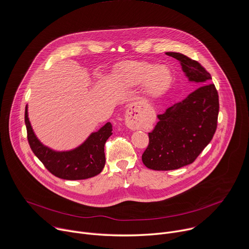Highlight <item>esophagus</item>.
Wrapping results in <instances>:
<instances>
[{"mask_svg":"<svg viewBox=\"0 0 249 249\" xmlns=\"http://www.w3.org/2000/svg\"><path fill=\"white\" fill-rule=\"evenodd\" d=\"M125 123L127 125V127L131 130H137L140 128V123L138 121V119L134 116H132L130 113H128L125 116Z\"/></svg>","mask_w":249,"mask_h":249,"instance_id":"esophagus-1","label":"esophagus"}]
</instances>
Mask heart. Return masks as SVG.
Listing matches in <instances>:
<instances>
[{
  "label": "heart",
  "instance_id": "heart-1",
  "mask_svg": "<svg viewBox=\"0 0 249 249\" xmlns=\"http://www.w3.org/2000/svg\"><path fill=\"white\" fill-rule=\"evenodd\" d=\"M171 80V72L167 67L144 61L129 62L122 71V81L127 87L144 84V92L151 97L161 95L169 87Z\"/></svg>",
  "mask_w": 249,
  "mask_h": 249
}]
</instances>
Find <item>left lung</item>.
I'll list each match as a JSON object with an SVG mask.
<instances>
[{"label": "left lung", "mask_w": 249, "mask_h": 249, "mask_svg": "<svg viewBox=\"0 0 249 249\" xmlns=\"http://www.w3.org/2000/svg\"><path fill=\"white\" fill-rule=\"evenodd\" d=\"M178 59L189 81L200 85L185 100L157 115L159 121L148 133L149 142L142 155L149 169L168 171L193 163L211 142L219 113V97L211 75L187 55L165 53Z\"/></svg>", "instance_id": "1"}]
</instances>
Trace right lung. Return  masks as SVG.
Masks as SVG:
<instances>
[{
    "label": "right lung",
    "instance_id": "add662e5",
    "mask_svg": "<svg viewBox=\"0 0 249 249\" xmlns=\"http://www.w3.org/2000/svg\"><path fill=\"white\" fill-rule=\"evenodd\" d=\"M27 139L34 154L55 177L63 180H84L100 174L106 164L105 143L112 135V125L107 122L92 133L78 147L67 151H55L44 145L36 137L25 107Z\"/></svg>",
    "mask_w": 249,
    "mask_h": 249
}]
</instances>
